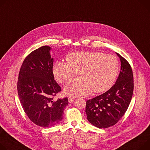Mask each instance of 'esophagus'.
<instances>
[{
  "label": "esophagus",
  "mask_w": 150,
  "mask_h": 150,
  "mask_svg": "<svg viewBox=\"0 0 150 150\" xmlns=\"http://www.w3.org/2000/svg\"><path fill=\"white\" fill-rule=\"evenodd\" d=\"M75 100V98L73 97H69L68 98V101H69V103H72Z\"/></svg>",
  "instance_id": "obj_1"
}]
</instances>
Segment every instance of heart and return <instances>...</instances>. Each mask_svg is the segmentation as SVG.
<instances>
[{
  "label": "heart",
  "instance_id": "heart-1",
  "mask_svg": "<svg viewBox=\"0 0 150 150\" xmlns=\"http://www.w3.org/2000/svg\"><path fill=\"white\" fill-rule=\"evenodd\" d=\"M67 63L57 62L53 66L54 77L60 83L71 81L79 72L81 77L64 87L71 96H86L93 90L102 93L110 89L117 78L119 62L112 54L102 52H75L66 57Z\"/></svg>",
  "mask_w": 150,
  "mask_h": 150
}]
</instances>
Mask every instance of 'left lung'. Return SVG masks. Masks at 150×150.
Returning a JSON list of instances; mask_svg holds the SVG:
<instances>
[{
  "mask_svg": "<svg viewBox=\"0 0 150 150\" xmlns=\"http://www.w3.org/2000/svg\"><path fill=\"white\" fill-rule=\"evenodd\" d=\"M121 71L115 84L106 92L86 102L87 120L93 126L105 129L115 125L126 112L133 91V75L129 62L117 53Z\"/></svg>",
  "mask_w": 150,
  "mask_h": 150,
  "instance_id": "8db88e82",
  "label": "left lung"
}]
</instances>
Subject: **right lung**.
Wrapping results in <instances>:
<instances>
[{
  "mask_svg": "<svg viewBox=\"0 0 150 150\" xmlns=\"http://www.w3.org/2000/svg\"><path fill=\"white\" fill-rule=\"evenodd\" d=\"M51 47L42 46L27 56L18 75L17 91L21 105L29 119L37 126L49 127L63 117L67 98L53 99L62 91L54 80Z\"/></svg>",
  "mask_w": 150,
  "mask_h": 150,
  "instance_id": "obj_1",
  "label": "right lung"
}]
</instances>
